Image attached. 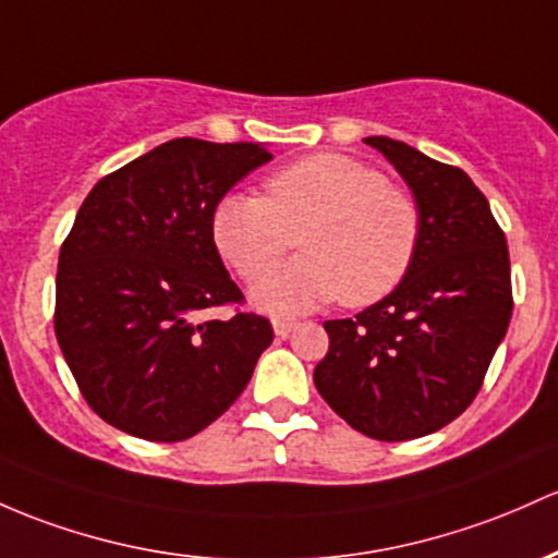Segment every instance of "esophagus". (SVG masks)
<instances>
[{"mask_svg": "<svg viewBox=\"0 0 558 558\" xmlns=\"http://www.w3.org/2000/svg\"><path fill=\"white\" fill-rule=\"evenodd\" d=\"M296 326H299L296 320H286V317H275V320H272V328H275V333H278V336H283V339H286V336H291L293 330H296Z\"/></svg>", "mask_w": 558, "mask_h": 558, "instance_id": "1", "label": "esophagus"}]
</instances>
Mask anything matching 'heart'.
<instances>
[{
  "mask_svg": "<svg viewBox=\"0 0 558 558\" xmlns=\"http://www.w3.org/2000/svg\"><path fill=\"white\" fill-rule=\"evenodd\" d=\"M225 262L256 280L293 242L305 251L254 286L256 307L293 315L339 299L378 302L402 283L421 243V206L378 169L317 153L272 171L259 195H228L211 219Z\"/></svg>",
  "mask_w": 558,
  "mask_h": 558,
  "instance_id": "obj_1",
  "label": "heart"
}]
</instances>
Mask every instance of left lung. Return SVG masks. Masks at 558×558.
I'll return each mask as SVG.
<instances>
[{
	"label": "left lung",
	"instance_id": "left-lung-1",
	"mask_svg": "<svg viewBox=\"0 0 558 558\" xmlns=\"http://www.w3.org/2000/svg\"><path fill=\"white\" fill-rule=\"evenodd\" d=\"M405 177L421 243L402 283L344 320L323 323L315 387L349 426L405 442L448 426L485 384L513 310L506 232L463 169L389 137H365Z\"/></svg>",
	"mask_w": 558,
	"mask_h": 558
}]
</instances>
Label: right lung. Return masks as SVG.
<instances>
[{
  "label": "right lung",
  "mask_w": 558,
  "mask_h": 558,
  "mask_svg": "<svg viewBox=\"0 0 558 558\" xmlns=\"http://www.w3.org/2000/svg\"><path fill=\"white\" fill-rule=\"evenodd\" d=\"M269 158L256 143L169 140L84 198L60 246L54 336L82 397L110 426L180 442L246 389L272 326L241 310L211 219L222 195ZM217 306L233 317L197 320Z\"/></svg>",
  "instance_id": "obj_1"
}]
</instances>
